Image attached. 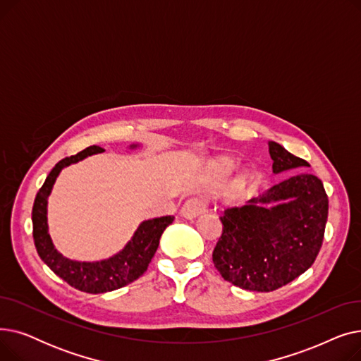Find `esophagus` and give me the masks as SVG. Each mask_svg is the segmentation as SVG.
I'll return each mask as SVG.
<instances>
[{
    "mask_svg": "<svg viewBox=\"0 0 361 361\" xmlns=\"http://www.w3.org/2000/svg\"><path fill=\"white\" fill-rule=\"evenodd\" d=\"M204 211H206V202L202 197H192L183 204L180 214L185 219H195Z\"/></svg>",
    "mask_w": 361,
    "mask_h": 361,
    "instance_id": "obj_1",
    "label": "esophagus"
}]
</instances>
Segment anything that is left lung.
Wrapping results in <instances>:
<instances>
[{"label": "left lung", "instance_id": "1", "mask_svg": "<svg viewBox=\"0 0 361 361\" xmlns=\"http://www.w3.org/2000/svg\"><path fill=\"white\" fill-rule=\"evenodd\" d=\"M275 174L309 164L269 142ZM328 196L313 174H297L244 206L225 209L212 253L221 276L243 290L269 293L305 274L316 260L328 219Z\"/></svg>", "mask_w": 361, "mask_h": 361}]
</instances>
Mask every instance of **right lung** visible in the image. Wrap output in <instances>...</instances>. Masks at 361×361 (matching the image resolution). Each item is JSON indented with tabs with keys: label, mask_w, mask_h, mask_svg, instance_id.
Masks as SVG:
<instances>
[{
	"label": "right lung",
	"mask_w": 361,
	"mask_h": 361,
	"mask_svg": "<svg viewBox=\"0 0 361 361\" xmlns=\"http://www.w3.org/2000/svg\"><path fill=\"white\" fill-rule=\"evenodd\" d=\"M136 147H139V145L130 146V149ZM102 152L104 149L99 146H89L79 152L78 155L61 159L52 168L44 185L37 192L32 209L33 240L37 255L55 275L63 278L71 287L90 294L118 290L142 276L158 249L162 233L174 221V216H161L143 221L124 247L108 259L80 262L68 259L56 250L48 231L47 216L48 197L52 192L55 180L66 166L79 162L90 155L102 154Z\"/></svg>",
	"instance_id": "1"
}]
</instances>
